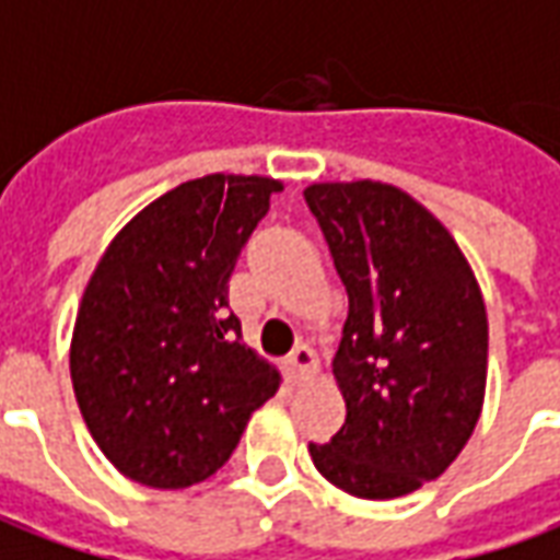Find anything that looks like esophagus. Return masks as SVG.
Returning a JSON list of instances; mask_svg holds the SVG:
<instances>
[{"mask_svg": "<svg viewBox=\"0 0 560 560\" xmlns=\"http://www.w3.org/2000/svg\"><path fill=\"white\" fill-rule=\"evenodd\" d=\"M315 363H318L315 361V351L300 342V346L291 351V358H288V378H291V382H303V378L315 370Z\"/></svg>", "mask_w": 560, "mask_h": 560, "instance_id": "1", "label": "esophagus"}]
</instances>
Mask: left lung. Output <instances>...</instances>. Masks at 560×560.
Wrapping results in <instances>:
<instances>
[{
  "mask_svg": "<svg viewBox=\"0 0 560 560\" xmlns=\"http://www.w3.org/2000/svg\"><path fill=\"white\" fill-rule=\"evenodd\" d=\"M303 197L348 293L334 358L346 424L308 455L354 498H402L443 476L479 421L482 293L448 230L397 187L312 185Z\"/></svg>",
  "mask_w": 560,
  "mask_h": 560,
  "instance_id": "obj_1",
  "label": "left lung"
}]
</instances>
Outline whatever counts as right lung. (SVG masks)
Listing matches in <instances>:
<instances>
[{"mask_svg":"<svg viewBox=\"0 0 560 560\" xmlns=\"http://www.w3.org/2000/svg\"><path fill=\"white\" fill-rule=\"evenodd\" d=\"M281 185L206 175L132 218L90 279L72 334V385L103 455L151 488L224 467L279 373L242 342L230 276Z\"/></svg>","mask_w":560,"mask_h":560,"instance_id":"1","label":"right lung"}]
</instances>
